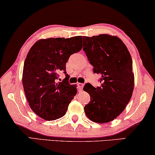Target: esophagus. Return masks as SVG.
I'll return each mask as SVG.
<instances>
[{
  "mask_svg": "<svg viewBox=\"0 0 155 155\" xmlns=\"http://www.w3.org/2000/svg\"><path fill=\"white\" fill-rule=\"evenodd\" d=\"M77 85H78V89H79V90H82V88H83V87H84V84L80 83V82H78V83L77 84Z\"/></svg>",
  "mask_w": 155,
  "mask_h": 155,
  "instance_id": "1",
  "label": "esophagus"
}]
</instances>
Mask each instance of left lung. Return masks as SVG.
Segmentation results:
<instances>
[{
	"label": "left lung",
	"mask_w": 155,
	"mask_h": 155,
	"mask_svg": "<svg viewBox=\"0 0 155 155\" xmlns=\"http://www.w3.org/2000/svg\"><path fill=\"white\" fill-rule=\"evenodd\" d=\"M83 51L94 73L101 76L100 87L85 84L83 90L90 95L84 107L93 122L103 124L115 119L126 109L134 88L132 58L119 38L109 35L83 37Z\"/></svg>",
	"instance_id": "left-lung-1"
}]
</instances>
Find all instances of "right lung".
Returning a JSON list of instances; mask_svg holds the SVG:
<instances>
[{
    "mask_svg": "<svg viewBox=\"0 0 155 155\" xmlns=\"http://www.w3.org/2000/svg\"><path fill=\"white\" fill-rule=\"evenodd\" d=\"M81 36L40 39L31 46L24 63L22 84L29 107L46 120L63 117L77 94L76 84H70L65 63L82 49ZM67 76L58 82V74Z\"/></svg>",
    "mask_w": 155,
    "mask_h": 155,
    "instance_id": "obj_1",
    "label": "right lung"
}]
</instances>
